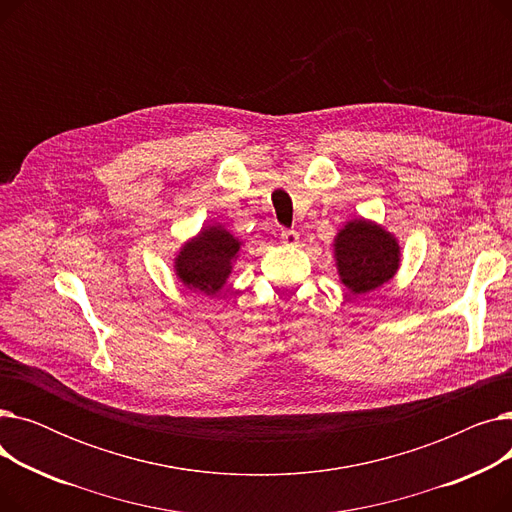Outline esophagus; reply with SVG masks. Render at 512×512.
<instances>
[{"instance_id": "1", "label": "esophagus", "mask_w": 512, "mask_h": 512, "mask_svg": "<svg viewBox=\"0 0 512 512\" xmlns=\"http://www.w3.org/2000/svg\"><path fill=\"white\" fill-rule=\"evenodd\" d=\"M280 238H282L286 247H297L299 245V232L297 230H284Z\"/></svg>"}]
</instances>
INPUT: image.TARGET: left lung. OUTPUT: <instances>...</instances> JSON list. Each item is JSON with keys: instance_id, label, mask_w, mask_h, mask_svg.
Returning a JSON list of instances; mask_svg holds the SVG:
<instances>
[{"instance_id": "1", "label": "left lung", "mask_w": 512, "mask_h": 512, "mask_svg": "<svg viewBox=\"0 0 512 512\" xmlns=\"http://www.w3.org/2000/svg\"><path fill=\"white\" fill-rule=\"evenodd\" d=\"M332 247L338 278L351 294H367L384 286L396 276L402 261L398 238L361 215L336 232Z\"/></svg>"}]
</instances>
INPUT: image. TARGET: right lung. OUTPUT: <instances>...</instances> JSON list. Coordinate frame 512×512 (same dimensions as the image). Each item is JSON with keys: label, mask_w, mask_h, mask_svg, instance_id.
Here are the masks:
<instances>
[{"label": "right lung", "mask_w": 512, "mask_h": 512, "mask_svg": "<svg viewBox=\"0 0 512 512\" xmlns=\"http://www.w3.org/2000/svg\"><path fill=\"white\" fill-rule=\"evenodd\" d=\"M242 245L222 224H205L176 251L174 274L184 288L213 297L228 282Z\"/></svg>", "instance_id": "1"}]
</instances>
